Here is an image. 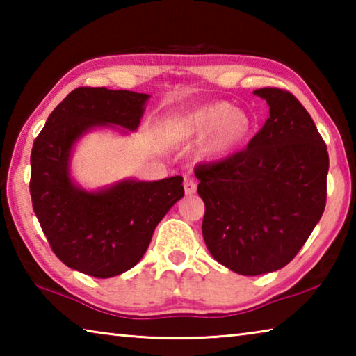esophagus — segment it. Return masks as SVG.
Here are the masks:
<instances>
[{
	"label": "esophagus",
	"instance_id": "esophagus-1",
	"mask_svg": "<svg viewBox=\"0 0 356 356\" xmlns=\"http://www.w3.org/2000/svg\"><path fill=\"white\" fill-rule=\"evenodd\" d=\"M184 188H185V195H193V193L196 191V182L190 177H185Z\"/></svg>",
	"mask_w": 356,
	"mask_h": 356
}]
</instances>
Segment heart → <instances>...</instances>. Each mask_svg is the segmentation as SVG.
I'll use <instances>...</instances> for the list:
<instances>
[{
  "label": "heart",
  "instance_id": "b5f03b06",
  "mask_svg": "<svg viewBox=\"0 0 356 356\" xmlns=\"http://www.w3.org/2000/svg\"><path fill=\"white\" fill-rule=\"evenodd\" d=\"M251 120L243 111L234 110L226 102H216L190 114L179 124L184 136L202 138L212 133L206 144L210 155H226L243 143L250 134Z\"/></svg>",
  "mask_w": 356,
  "mask_h": 356
}]
</instances>
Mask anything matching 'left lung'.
I'll return each mask as SVG.
<instances>
[{
    "label": "left lung",
    "mask_w": 356,
    "mask_h": 356,
    "mask_svg": "<svg viewBox=\"0 0 356 356\" xmlns=\"http://www.w3.org/2000/svg\"><path fill=\"white\" fill-rule=\"evenodd\" d=\"M270 118L243 150L195 166L215 261L256 276L297 256L327 204L328 152L314 120L286 89L262 88Z\"/></svg>",
    "instance_id": "8db88e82"
}]
</instances>
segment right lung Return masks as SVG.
Listing matches in <instances>:
<instances>
[{"mask_svg":"<svg viewBox=\"0 0 356 356\" xmlns=\"http://www.w3.org/2000/svg\"><path fill=\"white\" fill-rule=\"evenodd\" d=\"M147 94L76 88L48 116L31 150L29 193L51 250L67 267L111 278L141 261L155 227L184 196L182 177L156 182L124 180L84 191L69 176L72 146L89 129L136 130Z\"/></svg>","mask_w":356,"mask_h":356,"instance_id":"1","label":"right lung"}]
</instances>
